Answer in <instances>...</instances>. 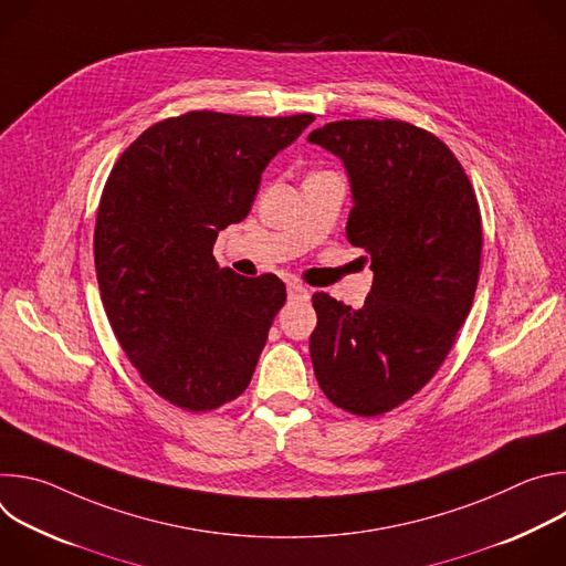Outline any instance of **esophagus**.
I'll list each match as a JSON object with an SVG mask.
<instances>
[{
  "instance_id": "34e87169",
  "label": "esophagus",
  "mask_w": 566,
  "mask_h": 566,
  "mask_svg": "<svg viewBox=\"0 0 566 566\" xmlns=\"http://www.w3.org/2000/svg\"><path fill=\"white\" fill-rule=\"evenodd\" d=\"M289 300L304 302V300H308V291L300 282H289Z\"/></svg>"
}]
</instances>
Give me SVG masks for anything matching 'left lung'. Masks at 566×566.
<instances>
[{
    "instance_id": "8db88e82",
    "label": "left lung",
    "mask_w": 566,
    "mask_h": 566,
    "mask_svg": "<svg viewBox=\"0 0 566 566\" xmlns=\"http://www.w3.org/2000/svg\"><path fill=\"white\" fill-rule=\"evenodd\" d=\"M308 143L343 158L347 237L374 271L363 308L313 293V371L334 406L380 417L430 382L470 313L483 247L476 195L450 147L406 120H336Z\"/></svg>"
}]
</instances>
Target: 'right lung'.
<instances>
[{
	"label": "right lung",
	"mask_w": 566,
	"mask_h": 566,
	"mask_svg": "<svg viewBox=\"0 0 566 566\" xmlns=\"http://www.w3.org/2000/svg\"><path fill=\"white\" fill-rule=\"evenodd\" d=\"M313 120L188 112L147 127L107 177L94 230L103 306L143 382L181 410H217L251 382L286 286L219 269L212 247Z\"/></svg>",
	"instance_id": "add662e5"
}]
</instances>
